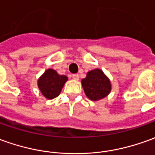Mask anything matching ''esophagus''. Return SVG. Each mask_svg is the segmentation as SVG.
I'll use <instances>...</instances> for the list:
<instances>
[{"label": "esophagus", "mask_w": 155, "mask_h": 155, "mask_svg": "<svg viewBox=\"0 0 155 155\" xmlns=\"http://www.w3.org/2000/svg\"><path fill=\"white\" fill-rule=\"evenodd\" d=\"M72 78H73L74 80H75V81H78L80 79V76H79L78 74H72Z\"/></svg>", "instance_id": "obj_1"}]
</instances>
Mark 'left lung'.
Listing matches in <instances>:
<instances>
[{"mask_svg":"<svg viewBox=\"0 0 155 155\" xmlns=\"http://www.w3.org/2000/svg\"><path fill=\"white\" fill-rule=\"evenodd\" d=\"M81 84L86 97L92 101L104 98L111 91L108 78L98 69L89 71L86 77L81 81Z\"/></svg>","mask_w":155,"mask_h":155,"instance_id":"1","label":"left lung"}]
</instances>
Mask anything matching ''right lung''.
<instances>
[{
	"mask_svg": "<svg viewBox=\"0 0 155 155\" xmlns=\"http://www.w3.org/2000/svg\"><path fill=\"white\" fill-rule=\"evenodd\" d=\"M67 81V76L60 75L54 69H49L38 80V87L44 97L48 99H52L59 95L64 83Z\"/></svg>",
	"mask_w": 155,
	"mask_h": 155,
	"instance_id": "right-lung-1",
	"label": "right lung"
}]
</instances>
